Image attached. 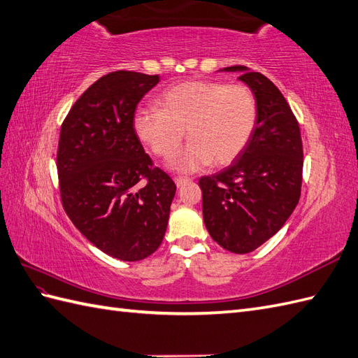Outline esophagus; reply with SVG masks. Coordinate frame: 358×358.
Instances as JSON below:
<instances>
[{
	"label": "esophagus",
	"instance_id": "obj_1",
	"mask_svg": "<svg viewBox=\"0 0 358 358\" xmlns=\"http://www.w3.org/2000/svg\"><path fill=\"white\" fill-rule=\"evenodd\" d=\"M173 181H176L177 187H182L185 185H187V182L190 181V178H185V177H176L173 178Z\"/></svg>",
	"mask_w": 358,
	"mask_h": 358
}]
</instances>
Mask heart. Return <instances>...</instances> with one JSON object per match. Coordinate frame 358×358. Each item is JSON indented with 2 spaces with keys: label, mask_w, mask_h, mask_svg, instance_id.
Returning a JSON list of instances; mask_svg holds the SVG:
<instances>
[{
  "label": "heart",
  "mask_w": 358,
  "mask_h": 358,
  "mask_svg": "<svg viewBox=\"0 0 358 358\" xmlns=\"http://www.w3.org/2000/svg\"><path fill=\"white\" fill-rule=\"evenodd\" d=\"M257 119L250 88L218 80H186L157 97V108H141L132 127L137 138L155 155L171 157L186 137V148L168 168L190 173L206 166H226L244 151Z\"/></svg>",
  "instance_id": "heart-1"
}]
</instances>
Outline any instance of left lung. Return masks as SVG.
<instances>
[{
	"instance_id": "8db88e82",
	"label": "left lung",
	"mask_w": 358,
	"mask_h": 358,
	"mask_svg": "<svg viewBox=\"0 0 358 358\" xmlns=\"http://www.w3.org/2000/svg\"><path fill=\"white\" fill-rule=\"evenodd\" d=\"M239 73L257 105L253 136L226 169L199 178L203 218L215 243L238 255L250 253L276 235L301 196L303 152L299 123L278 87L244 65Z\"/></svg>"
}]
</instances>
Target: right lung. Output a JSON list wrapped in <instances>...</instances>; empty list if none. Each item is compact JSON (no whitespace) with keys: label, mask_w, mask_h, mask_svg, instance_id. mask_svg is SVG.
<instances>
[{"label":"right lung","mask_w":358,"mask_h":358,"mask_svg":"<svg viewBox=\"0 0 358 358\" xmlns=\"http://www.w3.org/2000/svg\"><path fill=\"white\" fill-rule=\"evenodd\" d=\"M159 82V74H106L78 99L61 128L64 209L91 244L120 261H141L160 247L177 190L132 127L137 103Z\"/></svg>","instance_id":"obj_1"}]
</instances>
